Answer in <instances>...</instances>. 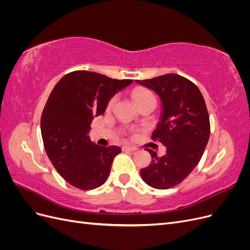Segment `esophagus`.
Instances as JSON below:
<instances>
[{"mask_svg":"<svg viewBox=\"0 0 250 250\" xmlns=\"http://www.w3.org/2000/svg\"><path fill=\"white\" fill-rule=\"evenodd\" d=\"M123 150H126V151H132V152H134V151H137L138 148L134 147V146H124L123 147Z\"/></svg>","mask_w":250,"mask_h":250,"instance_id":"esophagus-1","label":"esophagus"}]
</instances>
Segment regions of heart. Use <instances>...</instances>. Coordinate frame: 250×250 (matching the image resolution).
<instances>
[{"mask_svg": "<svg viewBox=\"0 0 250 250\" xmlns=\"http://www.w3.org/2000/svg\"><path fill=\"white\" fill-rule=\"evenodd\" d=\"M150 96H153V95L151 94V93L149 92V90L144 89V88H137V89H135L134 92L132 93V97H133V100L135 101V103L141 101V100H143V99H145V98H148V97H150ZM116 101H117V98L113 97L112 99L109 101V103H108V108H111V107L113 106V105H115Z\"/></svg>", "mask_w": 250, "mask_h": 250, "instance_id": "heart-1", "label": "heart"}]
</instances>
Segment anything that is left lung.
<instances>
[{
    "instance_id": "8db88e82",
    "label": "left lung",
    "mask_w": 250,
    "mask_h": 250,
    "mask_svg": "<svg viewBox=\"0 0 250 250\" xmlns=\"http://www.w3.org/2000/svg\"><path fill=\"white\" fill-rule=\"evenodd\" d=\"M135 82L160 98V121L152 138L167 148L162 157L147 150L152 160L141 176L148 186L166 190L180 184L200 162L210 130L207 105L199 88L176 74Z\"/></svg>"
}]
</instances>
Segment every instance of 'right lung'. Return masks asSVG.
<instances>
[{
	"instance_id": "obj_1",
	"label": "right lung",
	"mask_w": 250,
	"mask_h": 250,
	"mask_svg": "<svg viewBox=\"0 0 250 250\" xmlns=\"http://www.w3.org/2000/svg\"><path fill=\"white\" fill-rule=\"evenodd\" d=\"M132 82L75 71L52 89L41 120L43 146L57 172L75 188L94 190L106 181L121 148L97 145L89 137L90 123L103 115L113 96Z\"/></svg>"
}]
</instances>
